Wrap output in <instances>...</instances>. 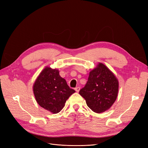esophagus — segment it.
<instances>
[{
  "label": "esophagus",
  "instance_id": "obj_1",
  "mask_svg": "<svg viewBox=\"0 0 148 148\" xmlns=\"http://www.w3.org/2000/svg\"><path fill=\"white\" fill-rule=\"evenodd\" d=\"M75 91H76V92H78L79 91V90H80V88L79 87H77V88H75Z\"/></svg>",
  "mask_w": 148,
  "mask_h": 148
}]
</instances>
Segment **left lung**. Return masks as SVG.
Here are the masks:
<instances>
[{
  "mask_svg": "<svg viewBox=\"0 0 148 148\" xmlns=\"http://www.w3.org/2000/svg\"><path fill=\"white\" fill-rule=\"evenodd\" d=\"M119 83L113 72L102 63L90 71L85 86L79 92L96 113L109 110L117 99Z\"/></svg>",
  "mask_w": 148,
  "mask_h": 148,
  "instance_id": "left-lung-1",
  "label": "left lung"
}]
</instances>
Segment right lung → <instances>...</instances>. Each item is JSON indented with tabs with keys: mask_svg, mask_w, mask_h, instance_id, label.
Listing matches in <instances>:
<instances>
[{
	"mask_svg": "<svg viewBox=\"0 0 148 148\" xmlns=\"http://www.w3.org/2000/svg\"><path fill=\"white\" fill-rule=\"evenodd\" d=\"M33 88L38 104L52 114L60 112L66 101L75 92L60 77L59 70L49 66H46L39 73Z\"/></svg>",
	"mask_w": 148,
	"mask_h": 148,
	"instance_id": "obj_1",
	"label": "right lung"
}]
</instances>
